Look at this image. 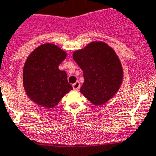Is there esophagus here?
<instances>
[{
  "instance_id": "1",
  "label": "esophagus",
  "mask_w": 156,
  "mask_h": 156,
  "mask_svg": "<svg viewBox=\"0 0 156 156\" xmlns=\"http://www.w3.org/2000/svg\"><path fill=\"white\" fill-rule=\"evenodd\" d=\"M73 87V89L75 91H78V89H79L80 88V83H79V81H76L75 84H73L72 85Z\"/></svg>"
}]
</instances>
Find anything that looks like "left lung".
Instances as JSON below:
<instances>
[{"label":"left lung","mask_w":156,"mask_h":156,"mask_svg":"<svg viewBox=\"0 0 156 156\" xmlns=\"http://www.w3.org/2000/svg\"><path fill=\"white\" fill-rule=\"evenodd\" d=\"M73 59L84 73L80 92L95 106L114 96L123 79V71L116 52L106 43L92 42L73 53Z\"/></svg>","instance_id":"obj_1"}]
</instances>
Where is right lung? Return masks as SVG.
<instances>
[{
	"mask_svg": "<svg viewBox=\"0 0 156 156\" xmlns=\"http://www.w3.org/2000/svg\"><path fill=\"white\" fill-rule=\"evenodd\" d=\"M66 57L64 50L50 43L40 45L29 54L22 75L24 89L29 99L51 109L72 90L67 73L59 69Z\"/></svg>",
	"mask_w": 156,
	"mask_h": 156,
	"instance_id": "add662e5",
	"label": "right lung"
}]
</instances>
